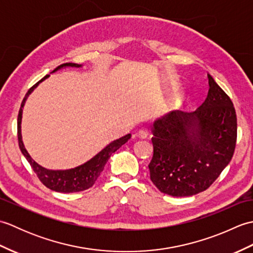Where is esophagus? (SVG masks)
<instances>
[{
	"label": "esophagus",
	"mask_w": 253,
	"mask_h": 253,
	"mask_svg": "<svg viewBox=\"0 0 253 253\" xmlns=\"http://www.w3.org/2000/svg\"><path fill=\"white\" fill-rule=\"evenodd\" d=\"M148 136H149V131L147 129H141L138 132V137L141 139H146V138H148Z\"/></svg>",
	"instance_id": "obj_1"
}]
</instances>
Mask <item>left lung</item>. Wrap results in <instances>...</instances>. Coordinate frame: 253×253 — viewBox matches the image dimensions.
<instances>
[{"instance_id":"8db88e82","label":"left lung","mask_w":253,"mask_h":253,"mask_svg":"<svg viewBox=\"0 0 253 253\" xmlns=\"http://www.w3.org/2000/svg\"><path fill=\"white\" fill-rule=\"evenodd\" d=\"M209 78V93L191 113L171 112L152 127L150 178L173 197L207 190L232 160L237 140V116L232 100Z\"/></svg>"}]
</instances>
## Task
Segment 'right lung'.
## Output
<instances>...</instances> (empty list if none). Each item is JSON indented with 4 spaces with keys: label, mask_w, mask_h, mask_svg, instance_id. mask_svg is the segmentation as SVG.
<instances>
[{
    "label": "right lung",
    "mask_w": 253,
    "mask_h": 253,
    "mask_svg": "<svg viewBox=\"0 0 253 253\" xmlns=\"http://www.w3.org/2000/svg\"><path fill=\"white\" fill-rule=\"evenodd\" d=\"M63 67H82V65L75 63H65L62 64L58 67H56L52 73H54L58 69ZM50 75H46L45 77L42 78L40 82H38L35 85L28 90V92L26 93L25 98L21 102L19 113H18V118H17V136H18V144L21 153L24 154V157L28 161L30 166L34 169L35 173L37 174L38 178L43 184L45 187L49 188L51 190H54L57 192H63V193H69V192H78L83 191L85 189H89L90 187L94 185V182L98 179V177L102 173V170L104 169V166L107 161H109L112 153H114L116 150L120 149L123 144H125L128 140H129L131 135L128 133V135L124 136L117 140H114L110 144L100 151L98 154L93 157L88 162H85L83 165H79L77 168L71 169H65V170H52L42 168L41 165L35 162L34 160L31 159L29 153L27 152L25 149V146L21 140V129H20V124H21V115H23V107L25 105V102L28 98V95L37 88V85L39 84L41 82H43L44 79L49 77Z\"/></svg>",
    "instance_id": "obj_1"
}]
</instances>
